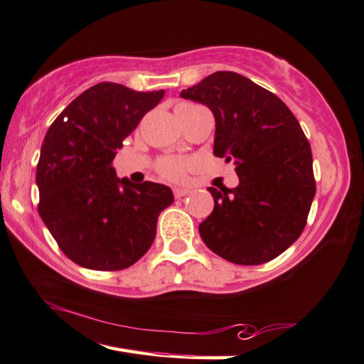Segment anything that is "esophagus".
Masks as SVG:
<instances>
[{
    "label": "esophagus",
    "mask_w": 364,
    "mask_h": 364,
    "mask_svg": "<svg viewBox=\"0 0 364 364\" xmlns=\"http://www.w3.org/2000/svg\"><path fill=\"white\" fill-rule=\"evenodd\" d=\"M173 194H175L176 199H180V197H184V196H188V194H189V189H184V188H175V189H173Z\"/></svg>",
    "instance_id": "obj_1"
}]
</instances>
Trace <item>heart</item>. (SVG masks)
<instances>
[{
    "label": "heart",
    "instance_id": "b5f03b06",
    "mask_svg": "<svg viewBox=\"0 0 364 364\" xmlns=\"http://www.w3.org/2000/svg\"><path fill=\"white\" fill-rule=\"evenodd\" d=\"M197 108L193 103H181L176 107V111H186V109H193ZM193 162L188 159H180V157H162V159L157 162V171L159 175L171 181H178L186 175V171L189 170Z\"/></svg>",
    "mask_w": 364,
    "mask_h": 364
}]
</instances>
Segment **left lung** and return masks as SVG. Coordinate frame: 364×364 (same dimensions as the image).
I'll return each instance as SVG.
<instances>
[{
	"label": "left lung",
	"mask_w": 364,
	"mask_h": 364,
	"mask_svg": "<svg viewBox=\"0 0 364 364\" xmlns=\"http://www.w3.org/2000/svg\"><path fill=\"white\" fill-rule=\"evenodd\" d=\"M211 109L213 154L234 161L239 186L208 188L215 208L200 223L205 245L226 261L257 266L291 247L315 197L312 151L299 122L272 92L216 71L180 94Z\"/></svg>",
	"instance_id": "8db88e82"
}]
</instances>
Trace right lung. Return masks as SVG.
I'll use <instances>...</instances> for the list:
<instances>
[{
  "mask_svg": "<svg viewBox=\"0 0 364 364\" xmlns=\"http://www.w3.org/2000/svg\"><path fill=\"white\" fill-rule=\"evenodd\" d=\"M165 92L100 82L65 108L44 136L36 167L38 211L71 261L92 270L130 267L173 203L168 186L119 180L111 162Z\"/></svg>",
  "mask_w": 364,
  "mask_h": 364,
  "instance_id": "right-lung-1",
  "label": "right lung"
}]
</instances>
